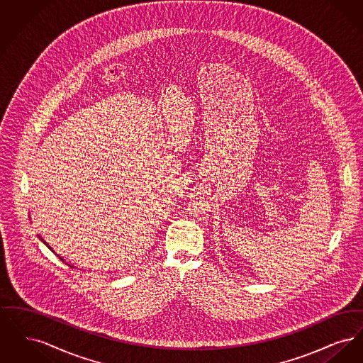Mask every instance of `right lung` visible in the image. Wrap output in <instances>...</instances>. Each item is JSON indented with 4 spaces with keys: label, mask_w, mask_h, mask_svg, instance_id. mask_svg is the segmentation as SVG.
<instances>
[{
    "label": "right lung",
    "mask_w": 363,
    "mask_h": 363,
    "mask_svg": "<svg viewBox=\"0 0 363 363\" xmlns=\"http://www.w3.org/2000/svg\"><path fill=\"white\" fill-rule=\"evenodd\" d=\"M43 243H46V242H43ZM46 246H48V247H49V249H52V247H50V246H49V245H48V243H46ZM52 252H54V250H52ZM57 256H58V255H57ZM58 257H60V256H58ZM60 259H61V261H64V259H62V257H60ZM68 265H69V264H68ZM70 267V265H69Z\"/></svg>",
    "instance_id": "right-lung-1"
}]
</instances>
